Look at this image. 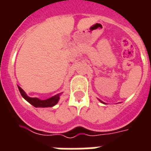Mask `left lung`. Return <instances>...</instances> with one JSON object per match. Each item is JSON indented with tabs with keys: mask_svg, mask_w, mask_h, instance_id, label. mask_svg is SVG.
Here are the masks:
<instances>
[{
	"mask_svg": "<svg viewBox=\"0 0 151 151\" xmlns=\"http://www.w3.org/2000/svg\"><path fill=\"white\" fill-rule=\"evenodd\" d=\"M99 102H101V103H103V104H105V103H104V102H103V101H101L100 99H99Z\"/></svg>",
	"mask_w": 151,
	"mask_h": 151,
	"instance_id": "8db88e82",
	"label": "left lung"
}]
</instances>
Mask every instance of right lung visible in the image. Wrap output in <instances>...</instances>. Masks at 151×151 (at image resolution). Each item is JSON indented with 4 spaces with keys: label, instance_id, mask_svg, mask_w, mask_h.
<instances>
[{
    "label": "right lung",
    "instance_id": "right-lung-1",
    "mask_svg": "<svg viewBox=\"0 0 151 151\" xmlns=\"http://www.w3.org/2000/svg\"><path fill=\"white\" fill-rule=\"evenodd\" d=\"M18 88L19 90L20 94L22 95V96L28 103H29L35 107H52V106H54L55 104L58 103L59 99H60V96L62 94V93H59V94L55 95V96L51 97V98L42 100V99H40L38 98H31V97L28 96L27 93L19 86H18Z\"/></svg>",
    "mask_w": 151,
    "mask_h": 151
}]
</instances>
